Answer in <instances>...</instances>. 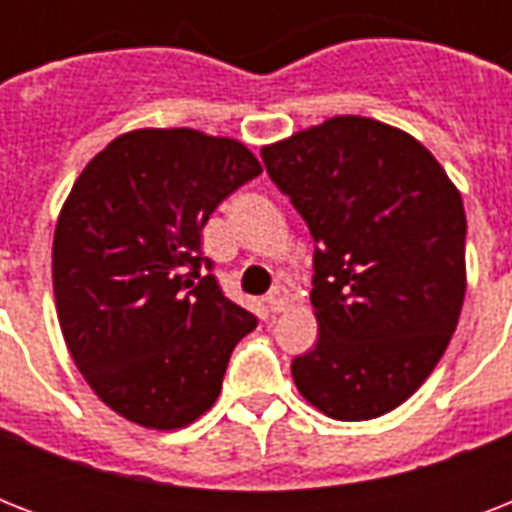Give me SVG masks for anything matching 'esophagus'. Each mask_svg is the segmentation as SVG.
Instances as JSON below:
<instances>
[{
    "mask_svg": "<svg viewBox=\"0 0 512 512\" xmlns=\"http://www.w3.org/2000/svg\"><path fill=\"white\" fill-rule=\"evenodd\" d=\"M265 305H268L273 313L287 311L289 305H292V295H289V289L273 287L271 292H268V297H265Z\"/></svg>",
    "mask_w": 512,
    "mask_h": 512,
    "instance_id": "1",
    "label": "esophagus"
}]
</instances>
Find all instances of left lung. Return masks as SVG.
Returning a JSON list of instances; mask_svg holds the SVG:
<instances>
[{
	"label": "left lung",
	"mask_w": 512,
	"mask_h": 512,
	"mask_svg": "<svg viewBox=\"0 0 512 512\" xmlns=\"http://www.w3.org/2000/svg\"><path fill=\"white\" fill-rule=\"evenodd\" d=\"M260 154L316 241L319 340L292 361L297 390L332 420L393 412L460 321V191L420 140L366 116H335Z\"/></svg>",
	"instance_id": "1"
}]
</instances>
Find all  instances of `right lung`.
Segmentation results:
<instances>
[{
    "label": "right lung",
    "instance_id": "right-lung-1",
    "mask_svg": "<svg viewBox=\"0 0 512 512\" xmlns=\"http://www.w3.org/2000/svg\"><path fill=\"white\" fill-rule=\"evenodd\" d=\"M263 172L233 138L132 130L76 177L52 239L63 340L98 398L154 430L215 404L236 342L257 319L217 287L201 228Z\"/></svg>",
    "mask_w": 512,
    "mask_h": 512
}]
</instances>
